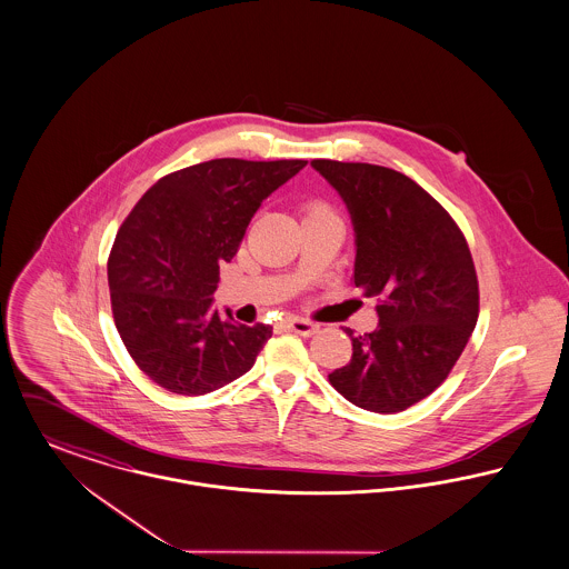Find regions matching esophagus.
<instances>
[{
	"label": "esophagus",
	"mask_w": 569,
	"mask_h": 569,
	"mask_svg": "<svg viewBox=\"0 0 569 569\" xmlns=\"http://www.w3.org/2000/svg\"><path fill=\"white\" fill-rule=\"evenodd\" d=\"M281 327L288 329V331H295V333H299V336H313V333H318V329H320L318 322H311V320L299 318V316H286V318L281 320Z\"/></svg>",
	"instance_id": "34e87169"
}]
</instances>
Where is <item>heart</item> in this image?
<instances>
[{"instance_id":"1","label":"heart","mask_w":569,"mask_h":569,"mask_svg":"<svg viewBox=\"0 0 569 569\" xmlns=\"http://www.w3.org/2000/svg\"><path fill=\"white\" fill-rule=\"evenodd\" d=\"M311 214H331V212H329V208L325 203H311L309 206V217Z\"/></svg>"}]
</instances>
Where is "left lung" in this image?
Here are the masks:
<instances>
[{"label":"left lung","mask_w":569,"mask_h":569,"mask_svg":"<svg viewBox=\"0 0 569 569\" xmlns=\"http://www.w3.org/2000/svg\"><path fill=\"white\" fill-rule=\"evenodd\" d=\"M349 208L355 286L375 297L379 327L352 336V357L329 375L352 405L396 413L448 377L479 318L468 242L438 201L393 169L311 160Z\"/></svg>","instance_id":"obj_1"}]
</instances>
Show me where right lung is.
<instances>
[{"label":"right lung","instance_id":"add662e5","mask_svg":"<svg viewBox=\"0 0 569 569\" xmlns=\"http://www.w3.org/2000/svg\"><path fill=\"white\" fill-rule=\"evenodd\" d=\"M306 160L220 158L158 179L121 224L108 260L114 325L138 368L183 396L249 372L268 325L219 316V263L231 262L263 199Z\"/></svg>","mask_w":569,"mask_h":569}]
</instances>
